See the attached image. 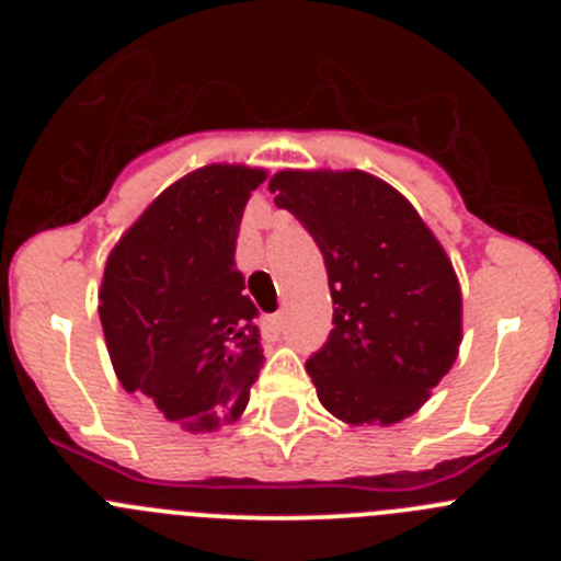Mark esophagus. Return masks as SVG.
Listing matches in <instances>:
<instances>
[{
	"label": "esophagus",
	"instance_id": "obj_1",
	"mask_svg": "<svg viewBox=\"0 0 561 561\" xmlns=\"http://www.w3.org/2000/svg\"><path fill=\"white\" fill-rule=\"evenodd\" d=\"M266 323H270V329L275 331V334H280V331H284V311H277V314H272L270 320H266Z\"/></svg>",
	"mask_w": 561,
	"mask_h": 561
}]
</instances>
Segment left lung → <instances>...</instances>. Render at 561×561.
Segmentation results:
<instances>
[{
    "label": "left lung",
    "mask_w": 561,
    "mask_h": 561,
    "mask_svg": "<svg viewBox=\"0 0 561 561\" xmlns=\"http://www.w3.org/2000/svg\"><path fill=\"white\" fill-rule=\"evenodd\" d=\"M275 205L323 252L334 329L306 362L345 424H396L430 399L460 345L453 261L415 207L365 171H280Z\"/></svg>",
    "instance_id": "obj_1"
}]
</instances>
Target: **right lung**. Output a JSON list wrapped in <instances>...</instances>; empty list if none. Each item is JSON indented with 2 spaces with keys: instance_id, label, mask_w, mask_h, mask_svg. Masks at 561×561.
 <instances>
[{
  "instance_id": "right-lung-1",
  "label": "right lung",
  "mask_w": 561,
  "mask_h": 561,
  "mask_svg": "<svg viewBox=\"0 0 561 561\" xmlns=\"http://www.w3.org/2000/svg\"><path fill=\"white\" fill-rule=\"evenodd\" d=\"M264 180L247 165L187 173L128 227L103 270L98 311L114 374L187 433L244 413L264 365L257 309L232 257Z\"/></svg>"
}]
</instances>
